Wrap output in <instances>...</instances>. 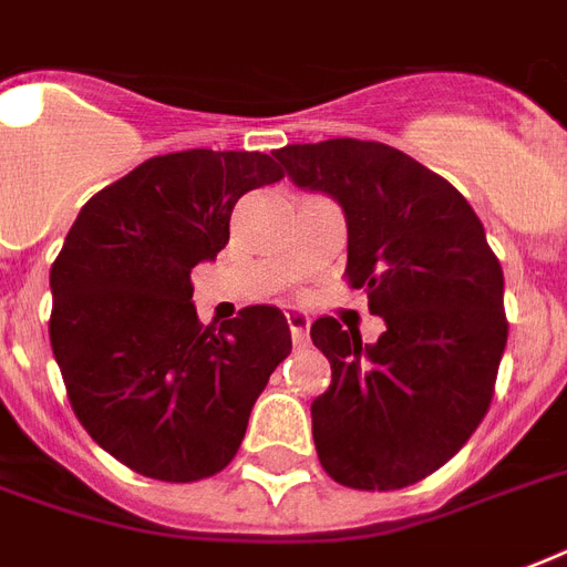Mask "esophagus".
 I'll return each mask as SVG.
<instances>
[{"instance_id": "obj_1", "label": "esophagus", "mask_w": 567, "mask_h": 567, "mask_svg": "<svg viewBox=\"0 0 567 567\" xmlns=\"http://www.w3.org/2000/svg\"><path fill=\"white\" fill-rule=\"evenodd\" d=\"M288 318V329H291V338H293V344L297 347H306L309 344V318L302 315V311H288L285 315Z\"/></svg>"}]
</instances>
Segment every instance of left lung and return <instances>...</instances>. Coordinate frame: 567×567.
Wrapping results in <instances>:
<instances>
[{"instance_id":"1","label":"left lung","mask_w":567,"mask_h":567,"mask_svg":"<svg viewBox=\"0 0 567 567\" xmlns=\"http://www.w3.org/2000/svg\"><path fill=\"white\" fill-rule=\"evenodd\" d=\"M297 188L347 217V282L385 320L377 344L311 323L332 385L311 403L320 465L336 483L394 492L456 456L494 396L506 350L503 270L467 199L412 155L332 137L276 150Z\"/></svg>"}]
</instances>
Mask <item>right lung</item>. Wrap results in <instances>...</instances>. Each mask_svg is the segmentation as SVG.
I'll list each match as a JSON object with an SVG mask.
<instances>
[{
	"instance_id": "add662e5",
	"label": "right lung",
	"mask_w": 567,
	"mask_h": 567,
	"mask_svg": "<svg viewBox=\"0 0 567 567\" xmlns=\"http://www.w3.org/2000/svg\"><path fill=\"white\" fill-rule=\"evenodd\" d=\"M265 153L155 155L93 194L58 252L49 341L75 417L137 474L196 483L229 465L291 353L274 306L196 318L190 270L229 240L231 208L282 179Z\"/></svg>"
}]
</instances>
